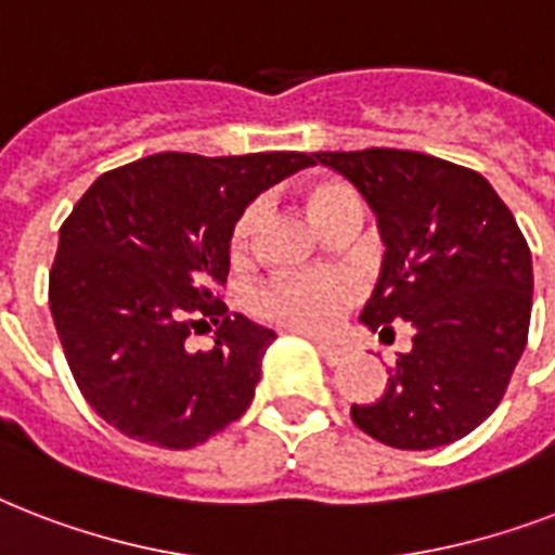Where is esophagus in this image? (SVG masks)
<instances>
[{
  "label": "esophagus",
  "instance_id": "34e87169",
  "mask_svg": "<svg viewBox=\"0 0 555 555\" xmlns=\"http://www.w3.org/2000/svg\"><path fill=\"white\" fill-rule=\"evenodd\" d=\"M313 346H317V351L325 357V363L331 365L343 363V357L348 354V348L343 346V343H334V339H313Z\"/></svg>",
  "mask_w": 555,
  "mask_h": 555
}]
</instances>
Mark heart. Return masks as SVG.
Listing matches in <instances>:
<instances>
[{
  "mask_svg": "<svg viewBox=\"0 0 555 555\" xmlns=\"http://www.w3.org/2000/svg\"><path fill=\"white\" fill-rule=\"evenodd\" d=\"M357 201L354 190H348L339 181H322L313 184L305 195V207L313 224H320L322 218L328 216L331 209ZM259 204H247V207L235 216L230 227V250L233 256H242L250 247L253 230L259 224ZM357 285L354 279L343 273V270H322V273H308V276H282L273 279L268 285H261L253 296L256 311L270 317V320L282 322L287 328L296 331H325L331 328L337 317L346 311L348 305L354 302Z\"/></svg>",
  "mask_w": 555,
  "mask_h": 555,
  "instance_id": "heart-1",
  "label": "heart"
}]
</instances>
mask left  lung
<instances>
[{
	"instance_id": "1",
	"label": "left lung",
	"mask_w": 555,
	"mask_h": 555,
	"mask_svg": "<svg viewBox=\"0 0 555 555\" xmlns=\"http://www.w3.org/2000/svg\"><path fill=\"white\" fill-rule=\"evenodd\" d=\"M374 209L386 244L360 320L383 339L412 325L386 391L354 403L365 435L435 449L481 426L507 391L530 331L533 259L509 207L475 169L409 150L313 152Z\"/></svg>"
}]
</instances>
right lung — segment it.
Masks as SVG:
<instances>
[{"label": "right lung", "mask_w": 555, "mask_h": 555, "mask_svg": "<svg viewBox=\"0 0 555 555\" xmlns=\"http://www.w3.org/2000/svg\"><path fill=\"white\" fill-rule=\"evenodd\" d=\"M305 152H160L94 181L60 227L48 305L86 403L126 438L192 449L238 421L276 339L227 313L230 227ZM219 325L209 352L185 337Z\"/></svg>", "instance_id": "add662e5"}]
</instances>
